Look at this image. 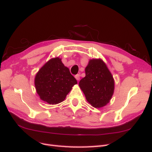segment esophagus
<instances>
[{
    "label": "esophagus",
    "mask_w": 152,
    "mask_h": 152,
    "mask_svg": "<svg viewBox=\"0 0 152 152\" xmlns=\"http://www.w3.org/2000/svg\"><path fill=\"white\" fill-rule=\"evenodd\" d=\"M75 79H77V80L79 81V80H80V74H77V75L75 76Z\"/></svg>",
    "instance_id": "1"
}]
</instances>
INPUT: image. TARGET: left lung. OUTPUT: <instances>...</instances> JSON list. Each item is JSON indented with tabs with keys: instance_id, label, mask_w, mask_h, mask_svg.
Wrapping results in <instances>:
<instances>
[{
	"instance_id": "1",
	"label": "left lung",
	"mask_w": 152,
	"mask_h": 152,
	"mask_svg": "<svg viewBox=\"0 0 152 152\" xmlns=\"http://www.w3.org/2000/svg\"><path fill=\"white\" fill-rule=\"evenodd\" d=\"M86 76L79 87L87 102L96 108L107 105L114 93L115 81L111 72L102 59H90L85 68Z\"/></svg>"
}]
</instances>
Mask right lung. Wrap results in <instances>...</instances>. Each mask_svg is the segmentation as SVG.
Returning a JSON list of instances; mask_svg holds the SVG:
<instances>
[{"label": "right lung", "mask_w": 152, "mask_h": 152, "mask_svg": "<svg viewBox=\"0 0 152 152\" xmlns=\"http://www.w3.org/2000/svg\"><path fill=\"white\" fill-rule=\"evenodd\" d=\"M37 93L49 104L63 102L77 80L59 57L51 58L40 68L34 80Z\"/></svg>", "instance_id": "add662e5"}]
</instances>
